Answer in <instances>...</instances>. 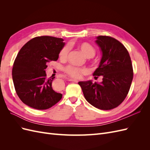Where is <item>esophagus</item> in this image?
I'll use <instances>...</instances> for the list:
<instances>
[{
	"label": "esophagus",
	"mask_w": 150,
	"mask_h": 150,
	"mask_svg": "<svg viewBox=\"0 0 150 150\" xmlns=\"http://www.w3.org/2000/svg\"><path fill=\"white\" fill-rule=\"evenodd\" d=\"M68 81H72V82H75V83H78V81L76 80V79H72V78H68Z\"/></svg>",
	"instance_id": "esophagus-1"
}]
</instances>
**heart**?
<instances>
[{
	"instance_id": "obj_1",
	"label": "heart",
	"mask_w": 150,
	"mask_h": 150,
	"mask_svg": "<svg viewBox=\"0 0 150 150\" xmlns=\"http://www.w3.org/2000/svg\"><path fill=\"white\" fill-rule=\"evenodd\" d=\"M78 47L82 51L86 57H92L94 56L96 50L91 44L88 42H82L78 45ZM69 52V46L63 47L59 52V58L61 60H66L67 58ZM64 71L66 73L75 78H79L82 74H86L88 70L86 68L78 67L72 65H69L64 68Z\"/></svg>"
}]
</instances>
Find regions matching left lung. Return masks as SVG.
<instances>
[{
	"instance_id": "left-lung-1",
	"label": "left lung",
	"mask_w": 150,
	"mask_h": 150,
	"mask_svg": "<svg viewBox=\"0 0 150 150\" xmlns=\"http://www.w3.org/2000/svg\"><path fill=\"white\" fill-rule=\"evenodd\" d=\"M96 42L103 56L93 76L96 79L102 76L103 81L78 84L88 103L100 110H110L120 105L128 95L133 78V66L128 50L119 40L99 35Z\"/></svg>"
}]
</instances>
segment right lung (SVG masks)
Listing matches in <instances>:
<instances>
[{
	"label": "right lung",
	"mask_w": 150,
	"mask_h": 150,
	"mask_svg": "<svg viewBox=\"0 0 150 150\" xmlns=\"http://www.w3.org/2000/svg\"><path fill=\"white\" fill-rule=\"evenodd\" d=\"M61 38L49 35L30 40L18 53L13 64L12 79L17 96L26 105L47 110L59 101L62 94L52 88L54 78H47V63L56 61L64 47Z\"/></svg>",
	"instance_id": "add662e5"
}]
</instances>
